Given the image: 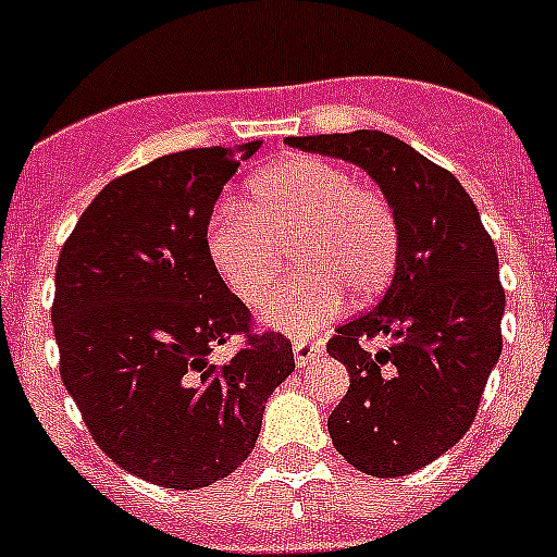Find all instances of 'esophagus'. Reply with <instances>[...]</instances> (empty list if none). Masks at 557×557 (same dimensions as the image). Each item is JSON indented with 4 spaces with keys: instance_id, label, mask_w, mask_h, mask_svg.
<instances>
[{
    "instance_id": "1",
    "label": "esophagus",
    "mask_w": 557,
    "mask_h": 557,
    "mask_svg": "<svg viewBox=\"0 0 557 557\" xmlns=\"http://www.w3.org/2000/svg\"><path fill=\"white\" fill-rule=\"evenodd\" d=\"M293 354H295V366L307 368L309 362H314V359L321 357L323 346L321 343H314V339H295Z\"/></svg>"
}]
</instances>
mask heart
Instances as JSON below:
<instances>
[{
	"mask_svg": "<svg viewBox=\"0 0 557 557\" xmlns=\"http://www.w3.org/2000/svg\"><path fill=\"white\" fill-rule=\"evenodd\" d=\"M206 248L234 298L256 307L278 282L282 253L304 275L262 304V321L289 334H312L351 293L368 301L391 282L398 225L382 191L354 184L321 156H293L250 184L245 211L223 206L211 218Z\"/></svg>",
	"mask_w": 557,
	"mask_h": 557,
	"instance_id": "1",
	"label": "heart"
}]
</instances>
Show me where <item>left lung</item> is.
I'll return each mask as SVG.
<instances>
[{
  "instance_id": "left-lung-1",
  "label": "left lung",
  "mask_w": 557,
  "mask_h": 557,
  "mask_svg": "<svg viewBox=\"0 0 557 557\" xmlns=\"http://www.w3.org/2000/svg\"><path fill=\"white\" fill-rule=\"evenodd\" d=\"M287 145L362 166L396 214L391 287L326 346L351 376L329 435L362 474H412L469 432L499 362V256L460 181L407 141L354 131L289 136ZM379 333L392 346L366 352L361 339Z\"/></svg>"
}]
</instances>
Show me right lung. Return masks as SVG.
Here are the masks:
<instances>
[{
    "label": "right lung",
    "instance_id": "add662e5",
    "mask_svg": "<svg viewBox=\"0 0 557 557\" xmlns=\"http://www.w3.org/2000/svg\"><path fill=\"white\" fill-rule=\"evenodd\" d=\"M262 141L170 152L111 181L66 239L52 326L61 379L95 444L161 488H209L245 462L293 343L250 334L206 248L239 161ZM231 333L246 346L214 367Z\"/></svg>",
    "mask_w": 557,
    "mask_h": 557
}]
</instances>
